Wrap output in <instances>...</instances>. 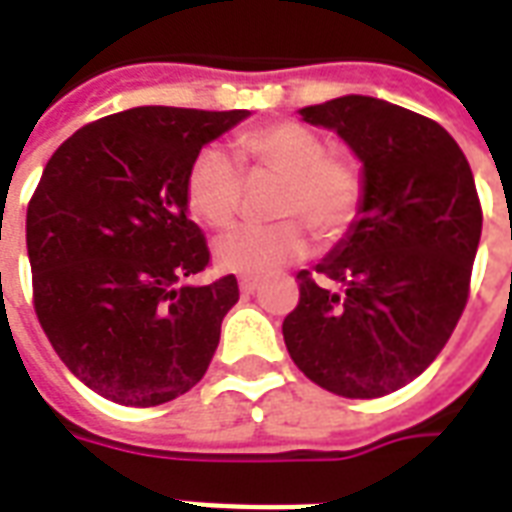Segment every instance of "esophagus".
I'll return each mask as SVG.
<instances>
[{
    "instance_id": "obj_1",
    "label": "esophagus",
    "mask_w": 512,
    "mask_h": 512,
    "mask_svg": "<svg viewBox=\"0 0 512 512\" xmlns=\"http://www.w3.org/2000/svg\"><path fill=\"white\" fill-rule=\"evenodd\" d=\"M238 285H241V293H244V296H252V293L260 288V282L252 277H241V282H238Z\"/></svg>"
}]
</instances>
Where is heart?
Segmentation results:
<instances>
[{
  "instance_id": "1",
  "label": "heart",
  "mask_w": 512,
  "mask_h": 512,
  "mask_svg": "<svg viewBox=\"0 0 512 512\" xmlns=\"http://www.w3.org/2000/svg\"><path fill=\"white\" fill-rule=\"evenodd\" d=\"M233 150L249 178H277L282 183L274 216L285 222L241 227L219 238L213 252L224 271L255 279L271 277L307 255V226L321 241H337L362 211V172L351 158L329 153L326 139L315 128L296 120H277L238 134ZM237 165L219 147H202L186 169V205L213 230L235 224L241 213L244 173Z\"/></svg>"
}]
</instances>
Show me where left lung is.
<instances>
[{"label":"left lung","mask_w":512,"mask_h":512,"mask_svg":"<svg viewBox=\"0 0 512 512\" xmlns=\"http://www.w3.org/2000/svg\"><path fill=\"white\" fill-rule=\"evenodd\" d=\"M365 164L351 235L312 271L282 323L290 359L326 392H395L441 354L469 301L483 205L458 142L425 115L367 95L304 106Z\"/></svg>","instance_id":"1"}]
</instances>
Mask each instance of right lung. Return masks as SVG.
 <instances>
[{
  "label": "right lung",
  "mask_w": 512,
  "mask_h": 512,
  "mask_svg": "<svg viewBox=\"0 0 512 512\" xmlns=\"http://www.w3.org/2000/svg\"><path fill=\"white\" fill-rule=\"evenodd\" d=\"M249 115L136 106L68 136L27 208L32 304L65 367L120 406H161L211 365L233 274L186 285L211 249L186 216L202 145Z\"/></svg>",
  "instance_id": "add662e5"
}]
</instances>
